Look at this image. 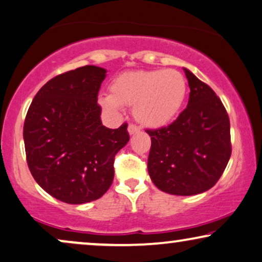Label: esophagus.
Masks as SVG:
<instances>
[{
  "mask_svg": "<svg viewBox=\"0 0 262 262\" xmlns=\"http://www.w3.org/2000/svg\"><path fill=\"white\" fill-rule=\"evenodd\" d=\"M127 131L130 135H135V134H138V132L141 131V128H139V126H137L136 124H130L127 127Z\"/></svg>",
  "mask_w": 262,
  "mask_h": 262,
  "instance_id": "34e87169",
  "label": "esophagus"
}]
</instances>
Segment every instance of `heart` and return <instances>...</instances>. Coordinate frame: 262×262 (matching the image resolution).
Here are the masks:
<instances>
[{
	"label": "heart",
	"mask_w": 262,
	"mask_h": 262,
	"mask_svg": "<svg viewBox=\"0 0 262 262\" xmlns=\"http://www.w3.org/2000/svg\"><path fill=\"white\" fill-rule=\"evenodd\" d=\"M110 91L111 96L101 98L104 108L134 107L138 123L159 128L171 123L182 110L188 83L177 70L132 71L115 78Z\"/></svg>",
	"instance_id": "heart-1"
}]
</instances>
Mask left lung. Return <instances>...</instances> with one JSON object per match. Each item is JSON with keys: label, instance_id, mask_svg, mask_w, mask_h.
<instances>
[{"label": "left lung", "instance_id": "1", "mask_svg": "<svg viewBox=\"0 0 262 262\" xmlns=\"http://www.w3.org/2000/svg\"><path fill=\"white\" fill-rule=\"evenodd\" d=\"M189 102L179 117L150 136L148 172L156 188L179 196L216 184L231 156L230 119L213 89L184 69Z\"/></svg>", "mask_w": 262, "mask_h": 262}]
</instances>
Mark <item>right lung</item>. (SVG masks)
Returning a JSON list of instances; mask_svg holds the SVG:
<instances>
[{
	"mask_svg": "<svg viewBox=\"0 0 262 262\" xmlns=\"http://www.w3.org/2000/svg\"><path fill=\"white\" fill-rule=\"evenodd\" d=\"M107 71L83 66L47 81L24 123L26 161L35 181L60 201L80 205L104 195L114 158L127 143V124L102 125L98 91Z\"/></svg>",
	"mask_w": 262,
	"mask_h": 262,
	"instance_id": "add662e5",
	"label": "right lung"
}]
</instances>
